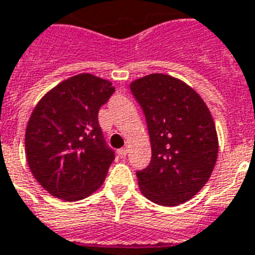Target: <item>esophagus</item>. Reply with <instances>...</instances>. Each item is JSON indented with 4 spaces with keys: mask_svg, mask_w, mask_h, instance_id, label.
Returning <instances> with one entry per match:
<instances>
[{
    "mask_svg": "<svg viewBox=\"0 0 255 255\" xmlns=\"http://www.w3.org/2000/svg\"><path fill=\"white\" fill-rule=\"evenodd\" d=\"M118 153H119L120 158H126V156H127V153H128V148H127V147H123V148H120L119 151H118Z\"/></svg>",
    "mask_w": 255,
    "mask_h": 255,
    "instance_id": "1",
    "label": "esophagus"
}]
</instances>
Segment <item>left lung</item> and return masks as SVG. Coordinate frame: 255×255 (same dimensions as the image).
Returning a JSON list of instances; mask_svg holds the SVG:
<instances>
[{
    "mask_svg": "<svg viewBox=\"0 0 255 255\" xmlns=\"http://www.w3.org/2000/svg\"><path fill=\"white\" fill-rule=\"evenodd\" d=\"M144 112L151 162L137 171L147 199L178 206L201 191L218 158V135L213 116L199 95L176 77L152 73L129 84Z\"/></svg>",
    "mask_w": 255,
    "mask_h": 255,
    "instance_id": "obj_1",
    "label": "left lung"
}]
</instances>
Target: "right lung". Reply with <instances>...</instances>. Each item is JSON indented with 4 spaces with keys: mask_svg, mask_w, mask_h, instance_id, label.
I'll return each instance as SVG.
<instances>
[{
    "mask_svg": "<svg viewBox=\"0 0 255 255\" xmlns=\"http://www.w3.org/2000/svg\"><path fill=\"white\" fill-rule=\"evenodd\" d=\"M115 92L91 73L61 81L37 103L25 131L29 168L50 195L75 202L100 188L115 152L106 144L99 110Z\"/></svg>",
    "mask_w": 255,
    "mask_h": 255,
    "instance_id": "1",
    "label": "right lung"
}]
</instances>
